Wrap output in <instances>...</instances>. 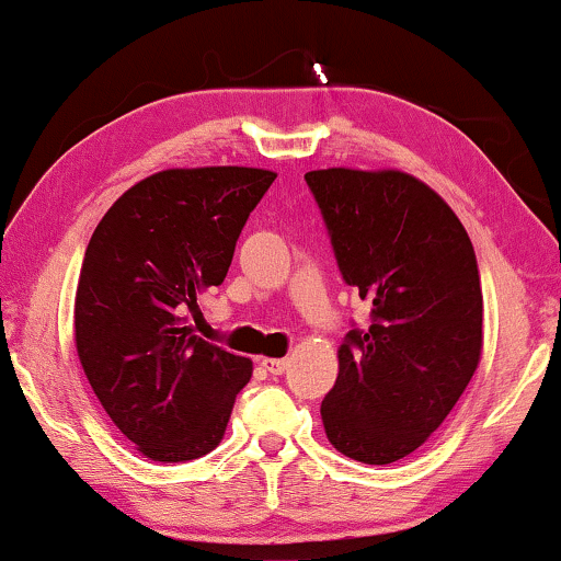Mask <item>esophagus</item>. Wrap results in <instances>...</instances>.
<instances>
[{
  "label": "esophagus",
  "instance_id": "obj_1",
  "mask_svg": "<svg viewBox=\"0 0 561 561\" xmlns=\"http://www.w3.org/2000/svg\"><path fill=\"white\" fill-rule=\"evenodd\" d=\"M263 367L271 375H283L290 367V359L288 357H280V359H273V357H265L263 359Z\"/></svg>",
  "mask_w": 561,
  "mask_h": 561
}]
</instances>
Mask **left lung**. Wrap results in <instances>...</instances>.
Here are the masks:
<instances>
[{
    "mask_svg": "<svg viewBox=\"0 0 561 561\" xmlns=\"http://www.w3.org/2000/svg\"><path fill=\"white\" fill-rule=\"evenodd\" d=\"M342 278L373 306L350 329L321 401L344 457L390 465L419 449L455 409L482 355L478 260L462 221L403 171L306 173Z\"/></svg>",
    "mask_w": 561,
    "mask_h": 561,
    "instance_id": "obj_1",
    "label": "left lung"
}]
</instances>
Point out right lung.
<instances>
[{"mask_svg":"<svg viewBox=\"0 0 561 561\" xmlns=\"http://www.w3.org/2000/svg\"><path fill=\"white\" fill-rule=\"evenodd\" d=\"M273 181V171L240 165L152 173L91 234L76 286V352L114 426L156 462L217 447L248 386L250 359L196 336L186 313L225 280Z\"/></svg>","mask_w":561,"mask_h":561,"instance_id":"add662e5","label":"right lung"}]
</instances>
